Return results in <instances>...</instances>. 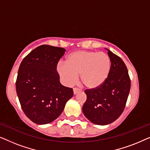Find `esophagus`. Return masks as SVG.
Listing matches in <instances>:
<instances>
[{
	"mask_svg": "<svg viewBox=\"0 0 150 150\" xmlns=\"http://www.w3.org/2000/svg\"><path fill=\"white\" fill-rule=\"evenodd\" d=\"M73 91H74V95H76V93H79V92H81V90L80 89H79V88L74 87L73 89Z\"/></svg>",
	"mask_w": 150,
	"mask_h": 150,
	"instance_id": "34e87169",
	"label": "esophagus"
}]
</instances>
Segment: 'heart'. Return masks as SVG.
Here are the masks:
<instances>
[{
  "mask_svg": "<svg viewBox=\"0 0 150 150\" xmlns=\"http://www.w3.org/2000/svg\"><path fill=\"white\" fill-rule=\"evenodd\" d=\"M110 59L103 52L78 50L65 59V64L59 63L57 70L63 81L72 85L81 75L83 85L89 89H95L103 85L109 76Z\"/></svg>",
  "mask_w": 150,
  "mask_h": 150,
  "instance_id": "obj_1",
  "label": "heart"
}]
</instances>
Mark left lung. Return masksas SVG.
I'll use <instances>...</instances> for the list:
<instances>
[{
    "instance_id": "1",
    "label": "left lung",
    "mask_w": 150,
    "mask_h": 150,
    "mask_svg": "<svg viewBox=\"0 0 150 150\" xmlns=\"http://www.w3.org/2000/svg\"><path fill=\"white\" fill-rule=\"evenodd\" d=\"M110 59L109 76L101 87L86 89L87 100L83 106L85 116L97 125L109 124L124 111L130 89V79L122 59L108 50Z\"/></svg>"
}]
</instances>
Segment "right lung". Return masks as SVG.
I'll return each instance as SVG.
<instances>
[{
  "label": "right lung",
  "mask_w": 150,
  "mask_h": 150,
  "mask_svg": "<svg viewBox=\"0 0 150 150\" xmlns=\"http://www.w3.org/2000/svg\"><path fill=\"white\" fill-rule=\"evenodd\" d=\"M65 49L42 45L24 57L18 71L16 88L27 117L37 124L52 122L62 113L73 89L62 85L57 63Z\"/></svg>",
  "instance_id": "right-lung-1"
}]
</instances>
